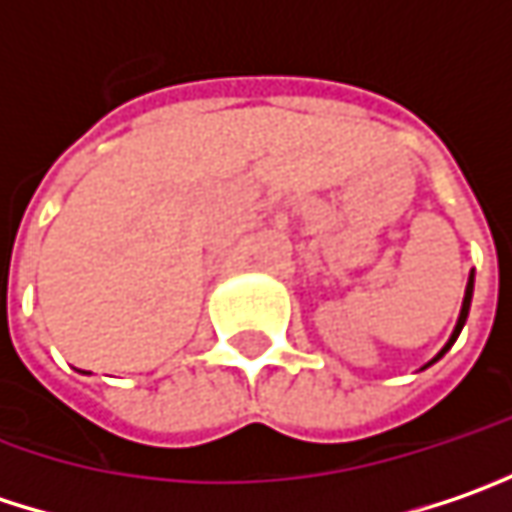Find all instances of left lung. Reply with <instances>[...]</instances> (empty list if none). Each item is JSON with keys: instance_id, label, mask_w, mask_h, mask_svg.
Returning a JSON list of instances; mask_svg holds the SVG:
<instances>
[{"instance_id": "1", "label": "left lung", "mask_w": 512, "mask_h": 512, "mask_svg": "<svg viewBox=\"0 0 512 512\" xmlns=\"http://www.w3.org/2000/svg\"><path fill=\"white\" fill-rule=\"evenodd\" d=\"M472 281H475V275H469V284H466V292H464V307H461V316H458V324H455V333H452V339L446 342V347L437 353V359H440L449 347L455 345V339H458V336H461V330H464V321L466 316H469V304H472ZM432 362H435V359H432Z\"/></svg>"}]
</instances>
